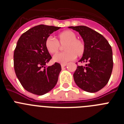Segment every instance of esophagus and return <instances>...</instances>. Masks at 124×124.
I'll return each mask as SVG.
<instances>
[{
    "mask_svg": "<svg viewBox=\"0 0 124 124\" xmlns=\"http://www.w3.org/2000/svg\"><path fill=\"white\" fill-rule=\"evenodd\" d=\"M66 65V63H63V64H61V68H64Z\"/></svg>",
    "mask_w": 124,
    "mask_h": 124,
    "instance_id": "1",
    "label": "esophagus"
}]
</instances>
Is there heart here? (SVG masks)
I'll return each instance as SVG.
<instances>
[{
    "label": "heart",
    "instance_id": "heart-1",
    "mask_svg": "<svg viewBox=\"0 0 124 124\" xmlns=\"http://www.w3.org/2000/svg\"><path fill=\"white\" fill-rule=\"evenodd\" d=\"M64 46V51L53 56V61L60 63H66L74 60L76 56L81 57L86 51V44L82 39L77 38V35L71 30H65L58 35L57 41L52 37H48L45 41V46L50 54H55Z\"/></svg>",
    "mask_w": 124,
    "mask_h": 124
}]
</instances>
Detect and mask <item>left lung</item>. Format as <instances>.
I'll use <instances>...</instances> for the list:
<instances>
[{"label":"left lung","mask_w":124,"mask_h":124,"mask_svg":"<svg viewBox=\"0 0 124 124\" xmlns=\"http://www.w3.org/2000/svg\"><path fill=\"white\" fill-rule=\"evenodd\" d=\"M78 31L86 44V51L73 78L77 86L89 93L99 91L109 81L113 68L112 50L101 34L86 26L69 27Z\"/></svg>","instance_id":"obj_1"}]
</instances>
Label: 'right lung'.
<instances>
[{
  "label": "right lung",
  "mask_w": 124,
  "mask_h": 124,
  "mask_svg": "<svg viewBox=\"0 0 124 124\" xmlns=\"http://www.w3.org/2000/svg\"><path fill=\"white\" fill-rule=\"evenodd\" d=\"M60 28L37 25L23 33L17 41L14 53L15 74L25 90L34 94L41 96L48 93L58 81L61 65L55 63L46 67L51 56L45 41Z\"/></svg>",
  "instance_id": "add662e5"
}]
</instances>
